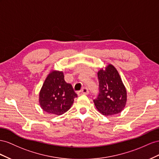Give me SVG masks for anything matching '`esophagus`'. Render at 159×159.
I'll use <instances>...</instances> for the list:
<instances>
[{
    "instance_id": "esophagus-1",
    "label": "esophagus",
    "mask_w": 159,
    "mask_h": 159,
    "mask_svg": "<svg viewBox=\"0 0 159 159\" xmlns=\"http://www.w3.org/2000/svg\"><path fill=\"white\" fill-rule=\"evenodd\" d=\"M89 91L88 89H87V88H86V87H84V88H83L82 90H80V91H79V92H78V94H79V95H82V94H89Z\"/></svg>"
}]
</instances>
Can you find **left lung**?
<instances>
[{"instance_id":"obj_1","label":"left lung","mask_w":159,"mask_h":159,"mask_svg":"<svg viewBox=\"0 0 159 159\" xmlns=\"http://www.w3.org/2000/svg\"><path fill=\"white\" fill-rule=\"evenodd\" d=\"M99 94L94 100L97 109L105 116L120 113L125 108L127 94L116 68L109 64L98 71Z\"/></svg>"}]
</instances>
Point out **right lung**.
I'll return each mask as SVG.
<instances>
[{
	"instance_id": "add662e5",
	"label": "right lung",
	"mask_w": 159,
	"mask_h": 159,
	"mask_svg": "<svg viewBox=\"0 0 159 159\" xmlns=\"http://www.w3.org/2000/svg\"><path fill=\"white\" fill-rule=\"evenodd\" d=\"M62 71L52 70L47 75L39 93V104L49 114L61 115L69 111L77 94L65 82Z\"/></svg>"
}]
</instances>
